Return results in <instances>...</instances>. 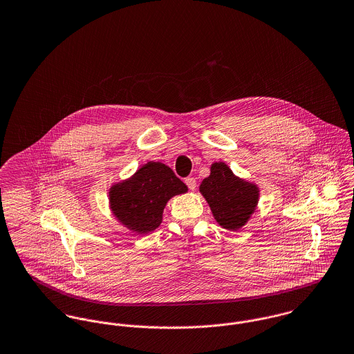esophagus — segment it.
I'll return each instance as SVG.
<instances>
[{"mask_svg": "<svg viewBox=\"0 0 354 354\" xmlns=\"http://www.w3.org/2000/svg\"><path fill=\"white\" fill-rule=\"evenodd\" d=\"M185 184L188 185V188L191 189V191H194L196 189V180L193 178V177H188V178H185Z\"/></svg>", "mask_w": 354, "mask_h": 354, "instance_id": "esophagus-1", "label": "esophagus"}]
</instances>
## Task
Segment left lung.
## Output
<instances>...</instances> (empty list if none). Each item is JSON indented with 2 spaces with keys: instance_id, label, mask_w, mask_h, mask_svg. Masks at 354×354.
I'll list each match as a JSON object with an SVG mask.
<instances>
[{
  "instance_id": "1",
  "label": "left lung",
  "mask_w": 354,
  "mask_h": 354,
  "mask_svg": "<svg viewBox=\"0 0 354 354\" xmlns=\"http://www.w3.org/2000/svg\"><path fill=\"white\" fill-rule=\"evenodd\" d=\"M215 221L223 228L236 231L257 208L259 189L256 184L236 177L225 162L211 165V174L200 184Z\"/></svg>"
}]
</instances>
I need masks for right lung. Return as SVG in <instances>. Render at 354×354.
Returning <instances> with one entry per match:
<instances>
[{
    "label": "right lung",
    "instance_id": "add662e5",
    "mask_svg": "<svg viewBox=\"0 0 354 354\" xmlns=\"http://www.w3.org/2000/svg\"><path fill=\"white\" fill-rule=\"evenodd\" d=\"M188 187L161 162H147L136 173L111 187L109 204L115 218L138 234L154 231L162 223L163 208Z\"/></svg>",
    "mask_w": 354,
    "mask_h": 354
}]
</instances>
